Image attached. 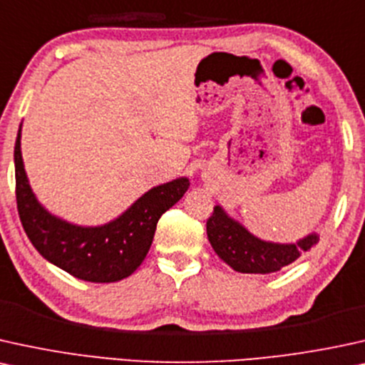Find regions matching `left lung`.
Listing matches in <instances>:
<instances>
[{
  "label": "left lung",
  "instance_id": "8db88e82",
  "mask_svg": "<svg viewBox=\"0 0 365 365\" xmlns=\"http://www.w3.org/2000/svg\"><path fill=\"white\" fill-rule=\"evenodd\" d=\"M207 237L225 264L237 273L249 274L276 273L281 267L297 261L318 242L317 232L292 244L262 241L225 214L220 205L214 207V212L207 220Z\"/></svg>",
  "mask_w": 365,
  "mask_h": 365
}]
</instances>
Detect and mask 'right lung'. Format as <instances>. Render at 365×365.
Listing matches in <instances>:
<instances>
[{"instance_id": "add662e5", "label": "right lung", "mask_w": 365, "mask_h": 365, "mask_svg": "<svg viewBox=\"0 0 365 365\" xmlns=\"http://www.w3.org/2000/svg\"><path fill=\"white\" fill-rule=\"evenodd\" d=\"M20 140L21 126L15 143V177L23 229L45 259L91 283H114L135 273L148 255L161 214L190 187L187 177L172 180L151 188L108 224L76 225L52 215L36 200L23 167Z\"/></svg>"}]
</instances>
